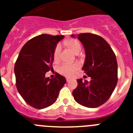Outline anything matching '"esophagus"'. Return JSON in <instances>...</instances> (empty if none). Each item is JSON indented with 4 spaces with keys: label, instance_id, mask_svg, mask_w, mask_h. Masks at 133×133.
Here are the masks:
<instances>
[{
    "label": "esophagus",
    "instance_id": "1",
    "mask_svg": "<svg viewBox=\"0 0 133 133\" xmlns=\"http://www.w3.org/2000/svg\"><path fill=\"white\" fill-rule=\"evenodd\" d=\"M70 80H71V78H69V77H67V78H66V82H69V81H70Z\"/></svg>",
    "mask_w": 133,
    "mask_h": 133
}]
</instances>
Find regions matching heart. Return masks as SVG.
<instances>
[{"instance_id":"1","label":"heart","mask_w":133,"mask_h":133,"mask_svg":"<svg viewBox=\"0 0 133 133\" xmlns=\"http://www.w3.org/2000/svg\"><path fill=\"white\" fill-rule=\"evenodd\" d=\"M64 44H65L69 49L72 50V52L75 54H78L81 50V45L80 43L76 39H69L67 41H64ZM61 52V44H57L55 47V51H54L53 57L55 61L58 60L60 57ZM80 65L78 63H75L72 64H63L58 68V71L61 74L70 77L75 75L77 70L79 69Z\"/></svg>"}]
</instances>
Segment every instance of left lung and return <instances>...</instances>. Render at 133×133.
<instances>
[{
	"instance_id": "1",
	"label": "left lung",
	"mask_w": 133,
	"mask_h": 133,
	"mask_svg": "<svg viewBox=\"0 0 133 133\" xmlns=\"http://www.w3.org/2000/svg\"><path fill=\"white\" fill-rule=\"evenodd\" d=\"M75 38V35H71ZM77 38L85 50V60L82 70L91 78L90 83L77 80V88L72 91L78 104L96 108L106 103L117 84V58L108 43L101 36L92 33H82Z\"/></svg>"
}]
</instances>
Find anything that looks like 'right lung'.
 I'll return each mask as SVG.
<instances>
[{"label": "right lung", "mask_w": 133, "mask_h": 133, "mask_svg": "<svg viewBox=\"0 0 133 133\" xmlns=\"http://www.w3.org/2000/svg\"><path fill=\"white\" fill-rule=\"evenodd\" d=\"M63 35H41L29 40L20 51L15 65L16 85L26 103L37 109L52 105L66 81L56 73L55 78L45 77L52 70L54 51Z\"/></svg>", "instance_id": "add662e5"}]
</instances>
